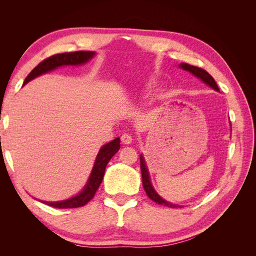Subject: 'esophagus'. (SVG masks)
<instances>
[{"instance_id":"obj_1","label":"esophagus","mask_w":256,"mask_h":256,"mask_svg":"<svg viewBox=\"0 0 256 256\" xmlns=\"http://www.w3.org/2000/svg\"><path fill=\"white\" fill-rule=\"evenodd\" d=\"M120 140L124 144H131V142H132V136L129 134H124L120 136Z\"/></svg>"}]
</instances>
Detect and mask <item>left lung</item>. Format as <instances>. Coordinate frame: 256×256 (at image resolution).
Instances as JSON below:
<instances>
[{
    "label": "left lung",
    "instance_id": "1",
    "mask_svg": "<svg viewBox=\"0 0 256 256\" xmlns=\"http://www.w3.org/2000/svg\"><path fill=\"white\" fill-rule=\"evenodd\" d=\"M180 67L182 68L184 70H187L189 72H191L192 74H194L196 76H198V78H200V80H202L204 83H206L207 85H209V86L212 88L214 90H220L218 85H216L214 79L212 78V76L209 74L206 70H204V69L200 68V67H196V66H192V65H189L187 63H182L180 64ZM140 164H141V173H142V182H143V188L146 192V194L148 196V198L154 200V202H156L160 205H164V206H168V207H171V208H175V207H180L177 206L175 204H171L166 202V200L162 198L158 193L154 191L152 184L150 182V174H148V170H147V166H146V164L144 161V158L141 154L140 156Z\"/></svg>",
    "mask_w": 256,
    "mask_h": 256
}]
</instances>
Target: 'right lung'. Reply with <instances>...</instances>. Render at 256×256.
<instances>
[{"label": "right lung", "instance_id": "right-lung-1", "mask_svg": "<svg viewBox=\"0 0 256 256\" xmlns=\"http://www.w3.org/2000/svg\"><path fill=\"white\" fill-rule=\"evenodd\" d=\"M94 56H95V52L92 51H76V52H66V53L56 54V56H52L40 62V63L28 74L23 85L26 84L30 80H33L34 78H36V76L46 72H49L58 67L65 66V65H81V64L86 63V62L92 60ZM120 138H116L112 142L104 145L102 148H100L96 157L94 166H92L88 180L86 184H85L84 189L79 193V194H76L72 198L60 200V202H44V203L49 206H52L54 208H78V207L84 206L85 204H88L90 200L94 198L97 189L99 188L100 184H102L104 180L106 164H109V161L111 160V158L114 156V154L118 152L120 146Z\"/></svg>", "mask_w": 256, "mask_h": 256}]
</instances>
